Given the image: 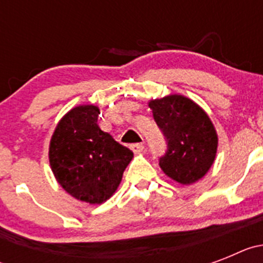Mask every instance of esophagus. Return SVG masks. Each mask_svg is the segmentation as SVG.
<instances>
[{
    "label": "esophagus",
    "instance_id": "esophagus-1",
    "mask_svg": "<svg viewBox=\"0 0 263 263\" xmlns=\"http://www.w3.org/2000/svg\"><path fill=\"white\" fill-rule=\"evenodd\" d=\"M130 148H132V152H133L134 154H139V153L143 152L145 146H143V143H133V145L130 146Z\"/></svg>",
    "mask_w": 263,
    "mask_h": 263
}]
</instances>
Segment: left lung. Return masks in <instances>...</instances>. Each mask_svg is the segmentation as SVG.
Returning <instances> with one entry per match:
<instances>
[{
    "label": "left lung",
    "instance_id": "obj_1",
    "mask_svg": "<svg viewBox=\"0 0 263 263\" xmlns=\"http://www.w3.org/2000/svg\"><path fill=\"white\" fill-rule=\"evenodd\" d=\"M158 126L167 139L159 166L168 178L190 185L210 171L217 153L218 137L206 111L183 95L148 101Z\"/></svg>",
    "mask_w": 263,
    "mask_h": 263
}]
</instances>
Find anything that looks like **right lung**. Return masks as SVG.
<instances>
[{
    "mask_svg": "<svg viewBox=\"0 0 263 263\" xmlns=\"http://www.w3.org/2000/svg\"><path fill=\"white\" fill-rule=\"evenodd\" d=\"M99 106L79 105L60 118L48 148L52 174L72 197L103 204L117 191L133 152L100 129Z\"/></svg>",
    "mask_w": 263,
    "mask_h": 263,
    "instance_id": "obj_1",
    "label": "right lung"
}]
</instances>
